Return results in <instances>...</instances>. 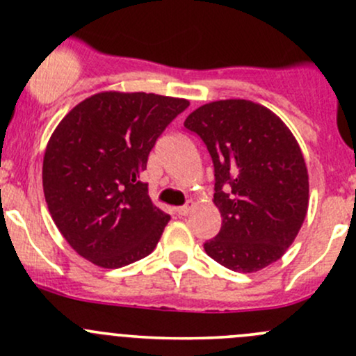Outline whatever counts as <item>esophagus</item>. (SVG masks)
Masks as SVG:
<instances>
[{"label":"esophagus","mask_w":356,"mask_h":356,"mask_svg":"<svg viewBox=\"0 0 356 356\" xmlns=\"http://www.w3.org/2000/svg\"><path fill=\"white\" fill-rule=\"evenodd\" d=\"M175 211H177V214H179V216H187V214H189L191 211H193V206H191V204H186V206H179V208L175 209Z\"/></svg>","instance_id":"1"}]
</instances>
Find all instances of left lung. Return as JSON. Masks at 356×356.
Instances as JSON below:
<instances>
[{
    "instance_id": "1",
    "label": "left lung",
    "mask_w": 356,
    "mask_h": 356,
    "mask_svg": "<svg viewBox=\"0 0 356 356\" xmlns=\"http://www.w3.org/2000/svg\"><path fill=\"white\" fill-rule=\"evenodd\" d=\"M214 163L221 229L206 253L233 272H259L287 252L309 204L302 152L275 113L248 99L202 104L184 121Z\"/></svg>"
}]
</instances>
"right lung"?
Instances as JSON below:
<instances>
[{
    "label": "right lung",
    "mask_w": 356,
    "mask_h": 356,
    "mask_svg": "<svg viewBox=\"0 0 356 356\" xmlns=\"http://www.w3.org/2000/svg\"><path fill=\"white\" fill-rule=\"evenodd\" d=\"M182 97L103 91L74 106L47 143L42 182L65 241L97 267L120 268L150 255L170 216L140 181L148 154Z\"/></svg>",
    "instance_id": "obj_1"
}]
</instances>
